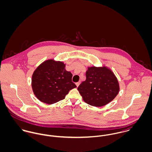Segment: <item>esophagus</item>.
<instances>
[{
  "label": "esophagus",
  "mask_w": 152,
  "mask_h": 152,
  "mask_svg": "<svg viewBox=\"0 0 152 152\" xmlns=\"http://www.w3.org/2000/svg\"><path fill=\"white\" fill-rule=\"evenodd\" d=\"M75 84H76V86H77V87H78L79 86V85L80 84V82H78V83H77Z\"/></svg>",
  "instance_id": "34e87169"
}]
</instances>
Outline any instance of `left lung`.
Masks as SVG:
<instances>
[{
  "instance_id": "8db88e82",
  "label": "left lung",
  "mask_w": 152,
  "mask_h": 152,
  "mask_svg": "<svg viewBox=\"0 0 152 152\" xmlns=\"http://www.w3.org/2000/svg\"><path fill=\"white\" fill-rule=\"evenodd\" d=\"M78 90L85 102L100 107L116 96L119 85L113 72L107 66H91L86 72V80L82 82Z\"/></svg>"
}]
</instances>
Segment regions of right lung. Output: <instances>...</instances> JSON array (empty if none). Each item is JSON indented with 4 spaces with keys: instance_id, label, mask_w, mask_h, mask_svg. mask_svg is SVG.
Listing matches in <instances>:
<instances>
[{
    "instance_id": "right-lung-1",
    "label": "right lung",
    "mask_w": 152,
    "mask_h": 152,
    "mask_svg": "<svg viewBox=\"0 0 152 152\" xmlns=\"http://www.w3.org/2000/svg\"><path fill=\"white\" fill-rule=\"evenodd\" d=\"M65 67L61 61L48 60L36 69L32 75L31 87L39 100L47 104L56 103L77 87L72 82V74Z\"/></svg>"
}]
</instances>
